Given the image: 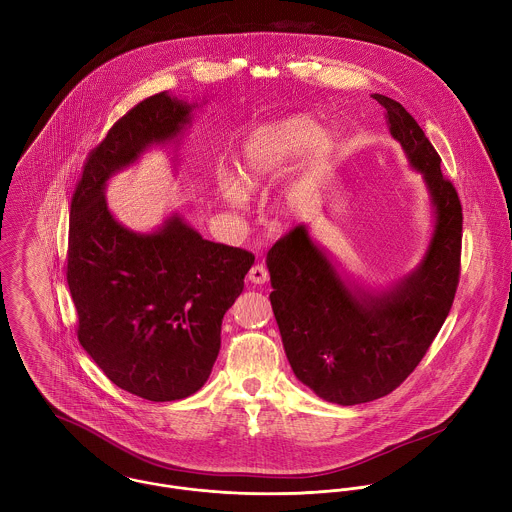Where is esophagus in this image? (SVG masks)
I'll use <instances>...</instances> for the list:
<instances>
[{
  "mask_svg": "<svg viewBox=\"0 0 512 512\" xmlns=\"http://www.w3.org/2000/svg\"><path fill=\"white\" fill-rule=\"evenodd\" d=\"M268 278H270V274H268V268L264 264H254L248 272V280L252 284H266Z\"/></svg>",
  "mask_w": 512,
  "mask_h": 512,
  "instance_id": "1",
  "label": "esophagus"
}]
</instances>
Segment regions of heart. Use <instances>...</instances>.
Segmentation results:
<instances>
[{"instance_id":"obj_1","label":"heart","mask_w":512,"mask_h":512,"mask_svg":"<svg viewBox=\"0 0 512 512\" xmlns=\"http://www.w3.org/2000/svg\"><path fill=\"white\" fill-rule=\"evenodd\" d=\"M307 146V165L288 191L286 201L288 209L305 205L315 195L333 153V136L325 130H317L313 120L309 118H292L280 126L266 128L252 136L244 144L238 157L240 183L232 175L222 171L219 175L220 197L230 207L244 209L248 199L243 190L246 188L247 191H254L264 185ZM242 186L245 187L243 190Z\"/></svg>"}]
</instances>
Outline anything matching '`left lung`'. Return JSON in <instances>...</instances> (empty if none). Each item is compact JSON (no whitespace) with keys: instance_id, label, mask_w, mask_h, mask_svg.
Here are the masks:
<instances>
[{"instance_id":"obj_1","label":"left lung","mask_w":512,"mask_h":512,"mask_svg":"<svg viewBox=\"0 0 512 512\" xmlns=\"http://www.w3.org/2000/svg\"><path fill=\"white\" fill-rule=\"evenodd\" d=\"M390 134L424 175L434 236L414 274L390 292L349 288L303 224L268 252L272 309L293 374L319 398L355 406L398 388L434 343L457 292L463 213L441 157L406 108L382 94Z\"/></svg>"}]
</instances>
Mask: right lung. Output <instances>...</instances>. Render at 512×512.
I'll list each match as a JSON object with an SVG mask.
<instances>
[{"instance_id":"right-lung-1","label":"right lung","mask_w":512,"mask_h":512,"mask_svg":"<svg viewBox=\"0 0 512 512\" xmlns=\"http://www.w3.org/2000/svg\"><path fill=\"white\" fill-rule=\"evenodd\" d=\"M193 106L153 94L94 147L74 189L67 282L78 341L122 390L151 402L195 394L219 357L222 317L254 254L205 240L175 213L151 234L108 211L106 181L146 147L173 140Z\"/></svg>"}]
</instances>
